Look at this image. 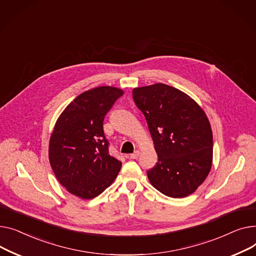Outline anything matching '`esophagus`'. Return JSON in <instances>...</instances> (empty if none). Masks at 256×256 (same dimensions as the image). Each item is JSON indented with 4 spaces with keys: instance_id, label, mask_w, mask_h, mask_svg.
Segmentation results:
<instances>
[{
    "instance_id": "1",
    "label": "esophagus",
    "mask_w": 256,
    "mask_h": 256,
    "mask_svg": "<svg viewBox=\"0 0 256 256\" xmlns=\"http://www.w3.org/2000/svg\"><path fill=\"white\" fill-rule=\"evenodd\" d=\"M140 156V151H135L133 154H130V159H138Z\"/></svg>"
}]
</instances>
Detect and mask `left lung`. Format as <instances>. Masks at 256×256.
<instances>
[{
    "label": "left lung",
    "mask_w": 256,
    "mask_h": 256,
    "mask_svg": "<svg viewBox=\"0 0 256 256\" xmlns=\"http://www.w3.org/2000/svg\"><path fill=\"white\" fill-rule=\"evenodd\" d=\"M132 94L158 155L146 172L150 183L166 196H188L212 168L213 133L204 112L187 94L164 84L135 88Z\"/></svg>",
    "instance_id": "obj_1"
}]
</instances>
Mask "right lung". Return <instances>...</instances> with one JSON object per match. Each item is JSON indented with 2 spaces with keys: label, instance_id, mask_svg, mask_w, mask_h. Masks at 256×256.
<instances>
[{
  "label": "right lung",
  "instance_id": "right-lung-1",
  "mask_svg": "<svg viewBox=\"0 0 256 256\" xmlns=\"http://www.w3.org/2000/svg\"><path fill=\"white\" fill-rule=\"evenodd\" d=\"M124 92L98 86L78 95L56 120L48 157L58 182L68 192L91 200L114 181L122 162L108 153L103 120Z\"/></svg>",
  "mask_w": 256,
  "mask_h": 256
}]
</instances>
